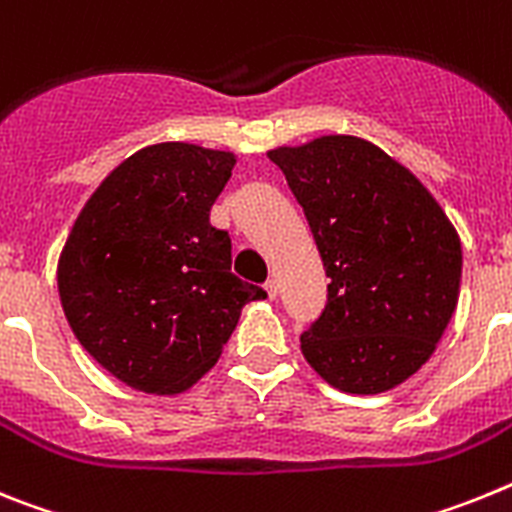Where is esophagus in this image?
Instances as JSON below:
<instances>
[{
  "label": "esophagus",
  "mask_w": 512,
  "mask_h": 512,
  "mask_svg": "<svg viewBox=\"0 0 512 512\" xmlns=\"http://www.w3.org/2000/svg\"><path fill=\"white\" fill-rule=\"evenodd\" d=\"M265 291H268V299H275V296H278V281H268L265 283Z\"/></svg>",
  "instance_id": "1"
}]
</instances>
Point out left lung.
<instances>
[{"mask_svg": "<svg viewBox=\"0 0 512 512\" xmlns=\"http://www.w3.org/2000/svg\"><path fill=\"white\" fill-rule=\"evenodd\" d=\"M330 278L301 335L306 363L348 394L404 384L435 353L461 286V239L404 164L358 136L270 149Z\"/></svg>", "mask_w": 512, "mask_h": 512, "instance_id": "obj_1", "label": "left lung"}]
</instances>
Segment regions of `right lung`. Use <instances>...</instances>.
I'll use <instances>...</instances> for the list:
<instances>
[{"instance_id": "add662e5", "label": "right lung", "mask_w": 512, "mask_h": 512, "mask_svg": "<svg viewBox=\"0 0 512 512\" xmlns=\"http://www.w3.org/2000/svg\"><path fill=\"white\" fill-rule=\"evenodd\" d=\"M234 151L151 144L97 185L59 257V296L82 348L136 391L182 394L219 361L242 306L268 293L231 273L211 206Z\"/></svg>"}]
</instances>
